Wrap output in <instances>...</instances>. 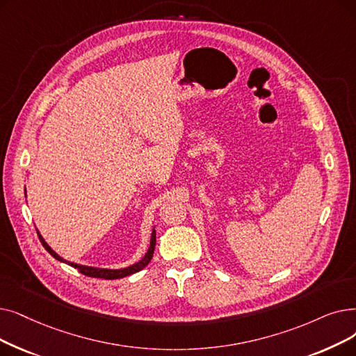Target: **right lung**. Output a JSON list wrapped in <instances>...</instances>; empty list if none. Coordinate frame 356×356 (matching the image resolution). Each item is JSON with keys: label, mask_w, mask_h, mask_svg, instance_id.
<instances>
[{"label": "right lung", "mask_w": 356, "mask_h": 356, "mask_svg": "<svg viewBox=\"0 0 356 356\" xmlns=\"http://www.w3.org/2000/svg\"><path fill=\"white\" fill-rule=\"evenodd\" d=\"M39 236V240L40 243L43 244V247L46 250H48L56 260H60L64 261V264H68L70 266L75 268L76 270H79L80 273L86 275V276H90V277H102V280H119V277H123V276H128V275H132L135 272H140L141 269H144L149 261L152 259V254H154V249H156V229H152V234H151V243H149V249L148 252L145 253V256L138 261V264L129 266V268H125V269H99V268H90V266H83V265H76V264H71V261H67L64 260L63 257H59L51 247L46 244V241L43 240V237L40 236V233H38Z\"/></svg>", "instance_id": "1"}]
</instances>
